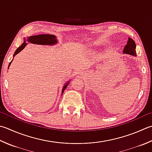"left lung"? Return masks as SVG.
<instances>
[{
    "label": "left lung",
    "instance_id": "left-lung-1",
    "mask_svg": "<svg viewBox=\"0 0 152 152\" xmlns=\"http://www.w3.org/2000/svg\"><path fill=\"white\" fill-rule=\"evenodd\" d=\"M123 53L133 56H136V43L134 42V41L131 38H129V41H128L126 45L124 47Z\"/></svg>",
    "mask_w": 152,
    "mask_h": 152
}]
</instances>
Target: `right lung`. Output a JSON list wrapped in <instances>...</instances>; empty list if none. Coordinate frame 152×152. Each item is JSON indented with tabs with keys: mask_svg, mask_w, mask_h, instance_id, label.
Returning a JSON list of instances; mask_svg holds the SVG:
<instances>
[{
	"mask_svg": "<svg viewBox=\"0 0 152 152\" xmlns=\"http://www.w3.org/2000/svg\"><path fill=\"white\" fill-rule=\"evenodd\" d=\"M28 41H29V42H30L31 43L40 44V45H53V44L56 43L55 36H54V35H48V34L34 35V36L29 37L28 39ZM26 45V41H24V43H23L22 45H20L18 48L16 50V51H15L14 54V56H15L19 52H20L21 50L24 48ZM11 62L9 63V65L10 64ZM68 82L66 83V85H65L64 87L63 88V89H62V93H63L64 90L66 88V86H68Z\"/></svg>",
	"mask_w": 152,
	"mask_h": 152,
	"instance_id": "add662e5",
	"label": "right lung"
}]
</instances>
